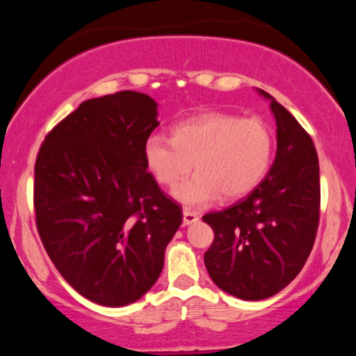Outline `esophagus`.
<instances>
[{"label": "esophagus", "mask_w": 356, "mask_h": 356, "mask_svg": "<svg viewBox=\"0 0 356 356\" xmlns=\"http://www.w3.org/2000/svg\"><path fill=\"white\" fill-rule=\"evenodd\" d=\"M200 221V216L195 212V210L191 209H184V225H193V222Z\"/></svg>", "instance_id": "34e87169"}]
</instances>
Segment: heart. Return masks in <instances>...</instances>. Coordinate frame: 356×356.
<instances>
[{
  "mask_svg": "<svg viewBox=\"0 0 356 356\" xmlns=\"http://www.w3.org/2000/svg\"><path fill=\"white\" fill-rule=\"evenodd\" d=\"M273 152L275 136L265 120L220 111L176 124L171 140L150 135L143 149L150 176L168 188L195 168V176L174 190L176 200L190 207L206 206L220 195L226 201L248 195L267 176Z\"/></svg>",
  "mask_w": 356,
  "mask_h": 356,
  "instance_id": "1",
  "label": "heart"
}]
</instances>
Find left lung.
Masks as SVG:
<instances>
[{"mask_svg": "<svg viewBox=\"0 0 356 356\" xmlns=\"http://www.w3.org/2000/svg\"><path fill=\"white\" fill-rule=\"evenodd\" d=\"M278 149L265 179L243 200L202 220L215 238L204 252L210 278L242 300H264L300 273L321 216L318 159L311 136L272 95Z\"/></svg>", "mask_w": 356, "mask_h": 356, "instance_id": "left-lung-1", "label": "left lung"}]
</instances>
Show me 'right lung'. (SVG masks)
Returning a JSON list of instances; mask_svg holds the SVG:
<instances>
[{"label": "right lung", "mask_w": 356, "mask_h": 356, "mask_svg": "<svg viewBox=\"0 0 356 356\" xmlns=\"http://www.w3.org/2000/svg\"><path fill=\"white\" fill-rule=\"evenodd\" d=\"M159 125L149 95L89 99L55 125L34 166L35 226L47 254L84 298L140 300L159 280L182 209L144 163Z\"/></svg>", "instance_id": "1"}]
</instances>
